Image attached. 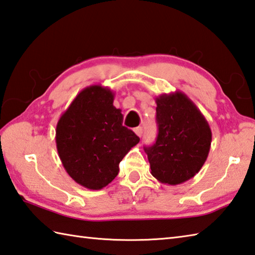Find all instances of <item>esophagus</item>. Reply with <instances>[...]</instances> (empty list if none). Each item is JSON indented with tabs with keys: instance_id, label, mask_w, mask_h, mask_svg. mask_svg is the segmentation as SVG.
<instances>
[{
	"instance_id": "esophagus-1",
	"label": "esophagus",
	"mask_w": 255,
	"mask_h": 255,
	"mask_svg": "<svg viewBox=\"0 0 255 255\" xmlns=\"http://www.w3.org/2000/svg\"><path fill=\"white\" fill-rule=\"evenodd\" d=\"M134 132H136V134H137L138 137H141V134H142V128H141V127L134 128Z\"/></svg>"
}]
</instances>
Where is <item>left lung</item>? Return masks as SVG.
<instances>
[{
    "label": "left lung",
    "mask_w": 255,
    "mask_h": 255,
    "mask_svg": "<svg viewBox=\"0 0 255 255\" xmlns=\"http://www.w3.org/2000/svg\"><path fill=\"white\" fill-rule=\"evenodd\" d=\"M157 140L144 147L151 174L161 183L176 186L200 171L210 151V126L194 103L182 92L156 98Z\"/></svg>",
    "instance_id": "left-lung-1"
}]
</instances>
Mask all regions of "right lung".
<instances>
[{
    "label": "right lung",
    "instance_id": "add662e5",
    "mask_svg": "<svg viewBox=\"0 0 255 255\" xmlns=\"http://www.w3.org/2000/svg\"><path fill=\"white\" fill-rule=\"evenodd\" d=\"M114 97L102 85L84 88L56 126L55 140L65 170L91 190L111 183L119 172V162L140 140L123 126V114L114 106Z\"/></svg>",
    "mask_w": 255,
    "mask_h": 255
}]
</instances>
